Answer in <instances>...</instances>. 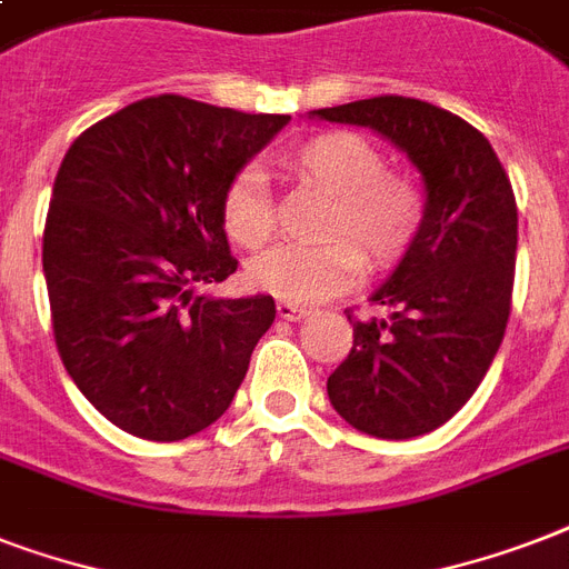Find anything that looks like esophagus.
Here are the masks:
<instances>
[{"label":"esophagus","instance_id":"obj_1","mask_svg":"<svg viewBox=\"0 0 569 569\" xmlns=\"http://www.w3.org/2000/svg\"><path fill=\"white\" fill-rule=\"evenodd\" d=\"M277 316L286 321H301L310 316V310H307V307H298V303H292V301H280L277 303Z\"/></svg>","mask_w":569,"mask_h":569}]
</instances>
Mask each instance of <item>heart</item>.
<instances>
[{"label":"heart","instance_id":"1","mask_svg":"<svg viewBox=\"0 0 569 569\" xmlns=\"http://www.w3.org/2000/svg\"><path fill=\"white\" fill-rule=\"evenodd\" d=\"M283 164L295 177L333 197L325 236L333 241L301 248L283 244L250 266V283L292 303H321L346 292L363 274V254L372 266H392L405 257L422 227L425 197L413 180L389 171L380 147L357 132H321L307 138ZM221 223L236 244L262 250L274 232V206L266 173L244 168L221 194ZM355 238L359 249L347 241Z\"/></svg>","mask_w":569,"mask_h":569}]
</instances>
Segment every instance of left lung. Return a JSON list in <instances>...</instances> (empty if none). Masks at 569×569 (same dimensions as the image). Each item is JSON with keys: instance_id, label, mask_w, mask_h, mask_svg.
I'll return each mask as SVG.
<instances>
[{"instance_id": "obj_1", "label": "left lung", "mask_w": 569, "mask_h": 569, "mask_svg": "<svg viewBox=\"0 0 569 569\" xmlns=\"http://www.w3.org/2000/svg\"><path fill=\"white\" fill-rule=\"evenodd\" d=\"M310 118L372 129L422 177V227L369 298L389 316L355 321V348L328 378L351 428L422 437L467 405L502 346L517 262L511 180L476 127L431 102L372 97Z\"/></svg>"}]
</instances>
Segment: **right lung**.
I'll use <instances>...</instances> for the list:
<instances>
[{
	"label": "right lung",
	"instance_id": "obj_1",
	"mask_svg": "<svg viewBox=\"0 0 569 569\" xmlns=\"http://www.w3.org/2000/svg\"><path fill=\"white\" fill-rule=\"evenodd\" d=\"M289 120L162 93L67 150L43 230L52 330L67 375L120 431L186 440L232 405L274 298L197 289L239 266L221 194Z\"/></svg>",
	"mask_w": 569,
	"mask_h": 569
}]
</instances>
